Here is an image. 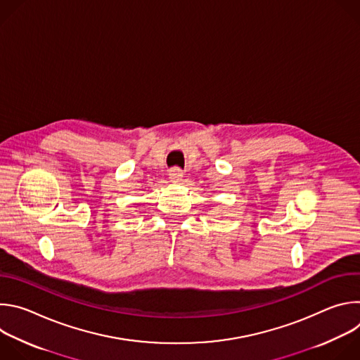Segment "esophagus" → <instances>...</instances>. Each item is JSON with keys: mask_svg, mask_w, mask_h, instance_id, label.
Returning <instances> with one entry per match:
<instances>
[{"mask_svg": "<svg viewBox=\"0 0 360 360\" xmlns=\"http://www.w3.org/2000/svg\"><path fill=\"white\" fill-rule=\"evenodd\" d=\"M182 178H184V172L179 168H172L169 171V179L172 182H179Z\"/></svg>", "mask_w": 360, "mask_h": 360, "instance_id": "esophagus-1", "label": "esophagus"}]
</instances>
